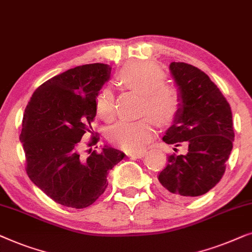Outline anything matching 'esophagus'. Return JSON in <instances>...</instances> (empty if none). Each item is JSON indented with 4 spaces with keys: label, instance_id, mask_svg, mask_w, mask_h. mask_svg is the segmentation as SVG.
Listing matches in <instances>:
<instances>
[{
    "label": "esophagus",
    "instance_id": "1",
    "mask_svg": "<svg viewBox=\"0 0 252 252\" xmlns=\"http://www.w3.org/2000/svg\"><path fill=\"white\" fill-rule=\"evenodd\" d=\"M144 154H145V152L144 151H131V152H129V153H127V155H129V157H132V158H143L144 157Z\"/></svg>",
    "mask_w": 252,
    "mask_h": 252
}]
</instances>
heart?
<instances>
[{"instance_id":"heart-1","label":"heart","mask_w":252,"mask_h":252,"mask_svg":"<svg viewBox=\"0 0 252 252\" xmlns=\"http://www.w3.org/2000/svg\"><path fill=\"white\" fill-rule=\"evenodd\" d=\"M119 79L126 88L143 95L141 113L152 115L161 125L170 123L178 114L182 106L179 90L165 83V74L152 62H131L123 67ZM114 92L105 88L95 101L97 115L104 121L114 118ZM155 134L153 119L150 116L138 121L122 120L108 131L112 143L129 151H138L145 146Z\"/></svg>"}]
</instances>
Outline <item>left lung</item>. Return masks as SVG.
Wrapping results in <instances>:
<instances>
[{
	"label": "left lung",
	"mask_w": 252,
	"mask_h": 252,
	"mask_svg": "<svg viewBox=\"0 0 252 252\" xmlns=\"http://www.w3.org/2000/svg\"><path fill=\"white\" fill-rule=\"evenodd\" d=\"M169 69L182 106L162 139L186 145L187 153L170 155L158 182L165 195L182 200L203 195L221 179L233 148V119L231 106L204 72L175 62Z\"/></svg>",
	"instance_id": "obj_1"
}]
</instances>
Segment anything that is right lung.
Segmentation results:
<instances>
[{
	"mask_svg": "<svg viewBox=\"0 0 252 252\" xmlns=\"http://www.w3.org/2000/svg\"><path fill=\"white\" fill-rule=\"evenodd\" d=\"M111 70L106 63L70 68L38 87L25 108L20 141L27 175L65 207L82 209L94 203L108 185V172L126 157L107 145L87 158L80 154L83 134L94 136L95 101ZM97 141L94 137L89 146Z\"/></svg>",
	"mask_w": 252,
	"mask_h": 252,
	"instance_id": "right-lung-1",
	"label": "right lung"
}]
</instances>
